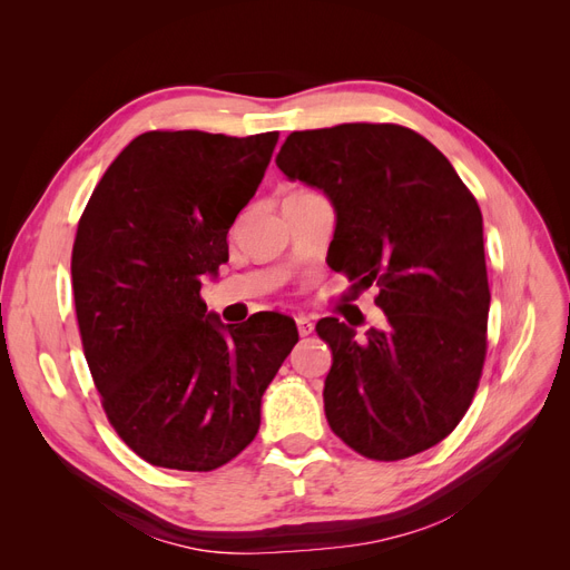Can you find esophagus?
I'll list each match as a JSON object with an SVG mask.
<instances>
[{
	"mask_svg": "<svg viewBox=\"0 0 570 570\" xmlns=\"http://www.w3.org/2000/svg\"><path fill=\"white\" fill-rule=\"evenodd\" d=\"M295 321H297V331H299V335H302V337H306V335H312V333H314V321L308 318V316H297Z\"/></svg>",
	"mask_w": 570,
	"mask_h": 570,
	"instance_id": "obj_1",
	"label": "esophagus"
}]
</instances>
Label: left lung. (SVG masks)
I'll use <instances>...</instances> for the list:
<instances>
[{
  "instance_id": "1",
  "label": "left lung",
  "mask_w": 570,
  "mask_h": 570,
  "mask_svg": "<svg viewBox=\"0 0 570 570\" xmlns=\"http://www.w3.org/2000/svg\"><path fill=\"white\" fill-rule=\"evenodd\" d=\"M275 164L331 199V266L361 287H381L375 304L387 318L364 340L337 318L316 323L333 350L327 423L375 461L430 450L469 411L488 352L490 285L475 197L435 145L394 124L289 132Z\"/></svg>"
}]
</instances>
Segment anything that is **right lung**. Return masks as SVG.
<instances>
[{"mask_svg":"<svg viewBox=\"0 0 570 570\" xmlns=\"http://www.w3.org/2000/svg\"><path fill=\"white\" fill-rule=\"evenodd\" d=\"M275 142L278 132H142L80 216L71 278L85 358L118 438L151 465L214 471L235 459L299 340L281 314L223 325L199 295L228 262V230Z\"/></svg>","mask_w":570,"mask_h":570,"instance_id":"add662e5","label":"right lung"}]
</instances>
